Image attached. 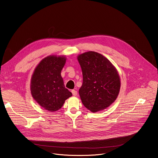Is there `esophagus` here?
<instances>
[{
	"label": "esophagus",
	"instance_id": "34e87169",
	"mask_svg": "<svg viewBox=\"0 0 158 158\" xmlns=\"http://www.w3.org/2000/svg\"><path fill=\"white\" fill-rule=\"evenodd\" d=\"M72 93L73 96H77V92L76 90H74V89L72 90Z\"/></svg>",
	"mask_w": 158,
	"mask_h": 158
}]
</instances>
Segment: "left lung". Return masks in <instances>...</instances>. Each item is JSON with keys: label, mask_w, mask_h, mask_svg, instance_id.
Wrapping results in <instances>:
<instances>
[{"label": "left lung", "mask_w": 158, "mask_h": 158, "mask_svg": "<svg viewBox=\"0 0 158 158\" xmlns=\"http://www.w3.org/2000/svg\"><path fill=\"white\" fill-rule=\"evenodd\" d=\"M83 83L79 93L83 105L92 113L108 107L117 98L120 79L117 70L104 56L95 52L80 54Z\"/></svg>", "instance_id": "obj_1"}]
</instances>
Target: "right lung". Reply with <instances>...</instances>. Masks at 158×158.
Returning <instances> with one entry per match:
<instances>
[{"label": "right lung", "instance_id": "obj_1", "mask_svg": "<svg viewBox=\"0 0 158 158\" xmlns=\"http://www.w3.org/2000/svg\"><path fill=\"white\" fill-rule=\"evenodd\" d=\"M66 59L64 56H49L35 69L31 81L33 98L46 110L56 111L72 94L64 87L61 71Z\"/></svg>", "mask_w": 158, "mask_h": 158}]
</instances>
